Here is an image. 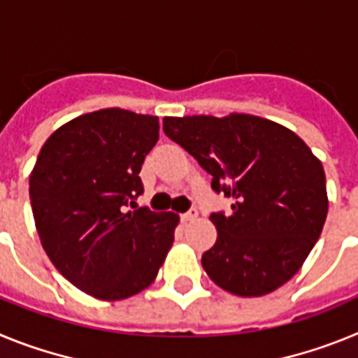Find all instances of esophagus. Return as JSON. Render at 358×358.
<instances>
[{
  "label": "esophagus",
  "mask_w": 358,
  "mask_h": 358,
  "mask_svg": "<svg viewBox=\"0 0 358 358\" xmlns=\"http://www.w3.org/2000/svg\"><path fill=\"white\" fill-rule=\"evenodd\" d=\"M197 215H199V211L195 210V208H192V210H188L186 213H182L181 218L185 220V222H188V220H194V218H197Z\"/></svg>",
  "instance_id": "esophagus-1"
}]
</instances>
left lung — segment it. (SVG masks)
Returning <instances> with one entry per match:
<instances>
[{
    "label": "left lung",
    "mask_w": 358,
    "mask_h": 358,
    "mask_svg": "<svg viewBox=\"0 0 358 358\" xmlns=\"http://www.w3.org/2000/svg\"><path fill=\"white\" fill-rule=\"evenodd\" d=\"M163 131L194 156L231 213H211L217 242L202 267L220 289L265 296L305 264L328 213L327 177L308 145L260 116H164Z\"/></svg>",
    "instance_id": "8db88e82"
}]
</instances>
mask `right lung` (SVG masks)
<instances>
[{
    "label": "right lung",
    "mask_w": 358,
    "mask_h": 358,
    "mask_svg": "<svg viewBox=\"0 0 358 358\" xmlns=\"http://www.w3.org/2000/svg\"><path fill=\"white\" fill-rule=\"evenodd\" d=\"M159 140L157 116L100 109L50 136L30 173L44 251L90 296L120 301L147 289L173 243L179 215L140 208V170Z\"/></svg>",
    "instance_id": "add662e5"
}]
</instances>
